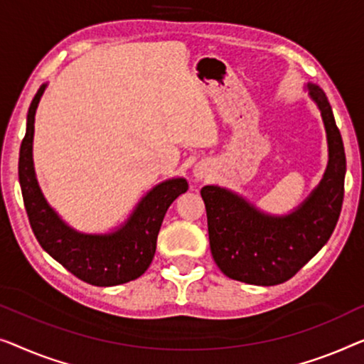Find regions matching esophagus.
Instances as JSON below:
<instances>
[{
	"label": "esophagus",
	"mask_w": 364,
	"mask_h": 364,
	"mask_svg": "<svg viewBox=\"0 0 364 364\" xmlns=\"http://www.w3.org/2000/svg\"><path fill=\"white\" fill-rule=\"evenodd\" d=\"M193 175H194V178H196V180H203V178H206L209 175L208 163H204V161L196 163V166L193 168Z\"/></svg>",
	"instance_id": "obj_1"
}]
</instances>
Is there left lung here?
I'll use <instances>...</instances> for the list:
<instances>
[{"mask_svg": "<svg viewBox=\"0 0 364 364\" xmlns=\"http://www.w3.org/2000/svg\"><path fill=\"white\" fill-rule=\"evenodd\" d=\"M318 105L328 140V166L310 196L285 216L265 214L242 196L204 186L209 245L224 275L252 285H277L294 277L326 244L341 213L346 156L325 92L306 84Z\"/></svg>", "mask_w": 364, "mask_h": 364, "instance_id": "obj_1", "label": "left lung"}]
</instances>
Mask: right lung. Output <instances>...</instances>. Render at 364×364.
I'll list each match as a JSON object with an SVG mask.
<instances>
[{
	"label": "right lung",
	"instance_id": "right-lung-1",
	"mask_svg": "<svg viewBox=\"0 0 364 364\" xmlns=\"http://www.w3.org/2000/svg\"><path fill=\"white\" fill-rule=\"evenodd\" d=\"M44 90L46 84L31 102L26 135L19 148V184L31 229L50 257L87 284L112 287L135 280L150 267L163 218L170 204L188 191V183L184 178H173L156 184L114 232L85 234L68 226L46 201L34 173V117Z\"/></svg>",
	"mask_w": 364,
	"mask_h": 364
}]
</instances>
